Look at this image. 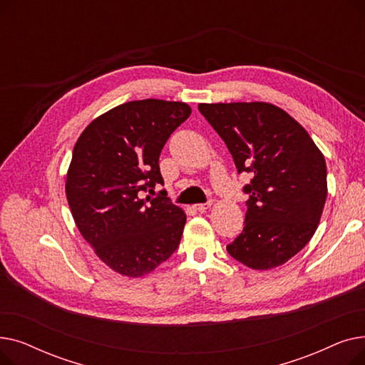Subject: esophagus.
Masks as SVG:
<instances>
[{"instance_id":"obj_1","label":"esophagus","mask_w":365,"mask_h":365,"mask_svg":"<svg viewBox=\"0 0 365 365\" xmlns=\"http://www.w3.org/2000/svg\"><path fill=\"white\" fill-rule=\"evenodd\" d=\"M194 207H195V210H198V212H205V210H208L210 207H212V202H205V204H195Z\"/></svg>"}]
</instances>
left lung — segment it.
Wrapping results in <instances>:
<instances>
[{
    "label": "left lung",
    "mask_w": 365,
    "mask_h": 365,
    "mask_svg": "<svg viewBox=\"0 0 365 365\" xmlns=\"http://www.w3.org/2000/svg\"><path fill=\"white\" fill-rule=\"evenodd\" d=\"M226 143L244 186L245 226L227 253L257 271L281 266L314 237L327 198V167L311 136L284 109L266 102L200 103Z\"/></svg>",
    "instance_id": "8db88e82"
}]
</instances>
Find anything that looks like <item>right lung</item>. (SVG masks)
Instances as JSON below:
<instances>
[{"label":"right lung","mask_w":365,"mask_h":365,"mask_svg":"<svg viewBox=\"0 0 365 365\" xmlns=\"http://www.w3.org/2000/svg\"><path fill=\"white\" fill-rule=\"evenodd\" d=\"M192 112L183 102L133 101L94 118L76 140L66 175V200L76 227L113 272L150 274L180 242L186 215L140 190L164 185L160 153Z\"/></svg>","instance_id":"obj_1"}]
</instances>
